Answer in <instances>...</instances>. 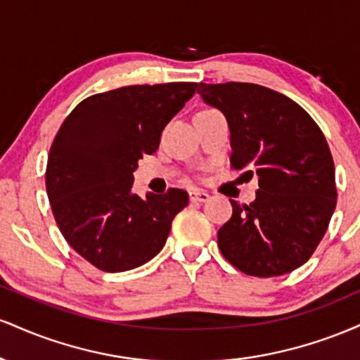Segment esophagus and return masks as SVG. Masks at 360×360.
I'll list each match as a JSON object with an SVG mask.
<instances>
[{
	"label": "esophagus",
	"mask_w": 360,
	"mask_h": 360,
	"mask_svg": "<svg viewBox=\"0 0 360 360\" xmlns=\"http://www.w3.org/2000/svg\"><path fill=\"white\" fill-rule=\"evenodd\" d=\"M189 200L193 203H205V201L210 200V194L206 191H201V189H191L189 191Z\"/></svg>",
	"instance_id": "34e87169"
}]
</instances>
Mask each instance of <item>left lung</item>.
I'll use <instances>...</instances> for the list:
<instances>
[{"mask_svg": "<svg viewBox=\"0 0 360 360\" xmlns=\"http://www.w3.org/2000/svg\"><path fill=\"white\" fill-rule=\"evenodd\" d=\"M206 105L225 115L233 169L259 176L257 198L218 230L223 257L257 278L303 266L337 206L335 166L323 131L298 103L250 82L198 84Z\"/></svg>", "mask_w": 360, "mask_h": 360, "instance_id": "8db88e82", "label": "left lung"}]
</instances>
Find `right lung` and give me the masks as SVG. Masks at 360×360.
<instances>
[{
  "label": "right lung",
  "instance_id": "1",
  "mask_svg": "<svg viewBox=\"0 0 360 360\" xmlns=\"http://www.w3.org/2000/svg\"><path fill=\"white\" fill-rule=\"evenodd\" d=\"M196 82L125 86L86 98L53 139L45 186L60 233L105 272L142 266L162 250L171 223L188 205L184 189L131 193L139 159L191 100Z\"/></svg>",
  "mask_w": 360,
  "mask_h": 360
}]
</instances>
